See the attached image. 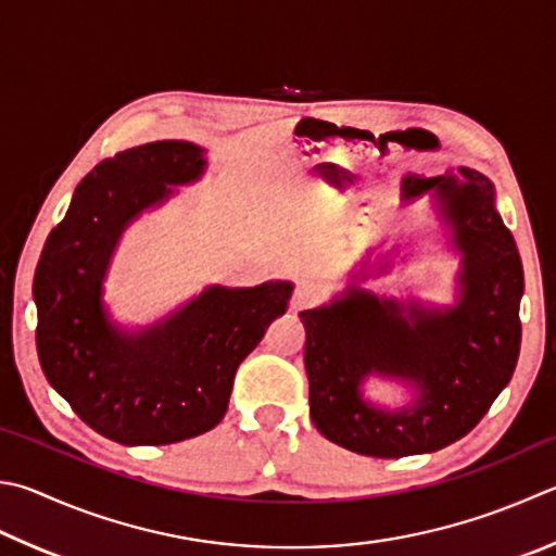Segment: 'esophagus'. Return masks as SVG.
Segmentation results:
<instances>
[{
  "label": "esophagus",
  "mask_w": 556,
  "mask_h": 556,
  "mask_svg": "<svg viewBox=\"0 0 556 556\" xmlns=\"http://www.w3.org/2000/svg\"><path fill=\"white\" fill-rule=\"evenodd\" d=\"M316 299H318V289L308 285V281H301V285L294 289V296H291V308L301 311L311 306Z\"/></svg>",
  "instance_id": "obj_1"
}]
</instances>
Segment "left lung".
I'll return each instance as SVG.
<instances>
[{"instance_id": "1", "label": "left lung", "mask_w": 556, "mask_h": 556, "mask_svg": "<svg viewBox=\"0 0 556 556\" xmlns=\"http://www.w3.org/2000/svg\"><path fill=\"white\" fill-rule=\"evenodd\" d=\"M403 199L432 194L462 255L454 306L377 296L357 285L328 306L301 311L311 420L336 445L399 459L452 445L486 416L520 355L522 262L496 211V189L477 169L406 175ZM383 271V269H381ZM365 277V271L352 279ZM369 376L417 391L383 412L361 396Z\"/></svg>"}]
</instances>
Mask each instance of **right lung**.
I'll list each match as a JSON object with an SVG mask.
<instances>
[{
	"mask_svg": "<svg viewBox=\"0 0 556 556\" xmlns=\"http://www.w3.org/2000/svg\"><path fill=\"white\" fill-rule=\"evenodd\" d=\"M204 169V148L187 140L116 153L79 181L40 252V367L89 428L121 445H173L216 428L240 362L285 316L294 291L291 281L208 287L146 330L109 320L102 285L121 233Z\"/></svg>",
	"mask_w": 556,
	"mask_h": 556,
	"instance_id": "add662e5",
	"label": "right lung"
}]
</instances>
